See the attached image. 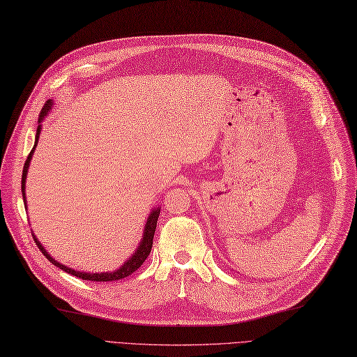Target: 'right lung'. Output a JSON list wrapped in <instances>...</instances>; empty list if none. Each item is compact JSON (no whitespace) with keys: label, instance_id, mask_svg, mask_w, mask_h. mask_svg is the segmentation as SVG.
Segmentation results:
<instances>
[{"label":"right lung","instance_id":"1","mask_svg":"<svg viewBox=\"0 0 357 357\" xmlns=\"http://www.w3.org/2000/svg\"><path fill=\"white\" fill-rule=\"evenodd\" d=\"M51 107H52V100H47L45 103V107L42 108L40 111V115H38V126H37V133H36V142H34V147L33 150L30 151V155H28L26 160H25V165H24V171H22V197H24V204L26 206V201H25V180H26V172H28V168H30V162L33 159V153L36 150V146L38 142V135H40V130H42V121L43 119L46 117L47 114H50L51 111ZM159 215H160V208L156 207L151 210L150 216L147 218V222H146V227H144V236H142V240L141 243L138 246V249L135 250V254L128 259L126 263H124L120 268H117V271L114 272H105V273H85V272H78V271H73V268L67 267L61 263L56 261V259H54L50 254L46 252V249L42 246V243L38 242V240L36 238V236L33 234L34 237V242L36 245L38 246V249L42 250V254L50 259V261L56 266L59 268H61V271H64L66 273H70L76 278H81V279H86V281H93V282H111V281H119V279H123V278H128L129 275H132L133 272H137L138 268L142 266V263L146 261V258L150 255V250H151V246H153V237H155V231H156V224H158V219H159Z\"/></svg>","mask_w":357,"mask_h":357}]
</instances>
